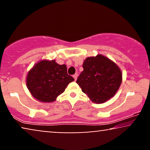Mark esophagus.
<instances>
[{"label":"esophagus","mask_w":150,"mask_h":150,"mask_svg":"<svg viewBox=\"0 0 150 150\" xmlns=\"http://www.w3.org/2000/svg\"><path fill=\"white\" fill-rule=\"evenodd\" d=\"M77 76H78V74H75L73 76V77H74V79L75 81H76V79H77Z\"/></svg>","instance_id":"obj_1"}]
</instances>
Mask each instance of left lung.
<instances>
[{
    "label": "left lung",
    "instance_id": "obj_1",
    "mask_svg": "<svg viewBox=\"0 0 150 150\" xmlns=\"http://www.w3.org/2000/svg\"><path fill=\"white\" fill-rule=\"evenodd\" d=\"M76 83L93 102L104 103L113 97L122 81V74L116 63L102 54L87 57Z\"/></svg>",
    "mask_w": 150,
    "mask_h": 150
}]
</instances>
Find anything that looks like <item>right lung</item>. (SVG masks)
Wrapping results in <instances>:
<instances>
[{"label": "right lung", "mask_w": 150, "mask_h": 150, "mask_svg": "<svg viewBox=\"0 0 150 150\" xmlns=\"http://www.w3.org/2000/svg\"><path fill=\"white\" fill-rule=\"evenodd\" d=\"M74 81L67 74L65 64L59 65L55 60H42L28 71L26 83L30 93L38 101L52 102Z\"/></svg>", "instance_id": "add662e5"}]
</instances>
